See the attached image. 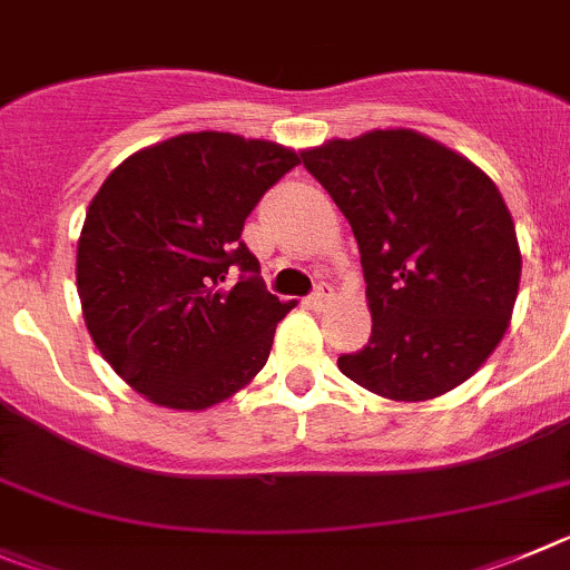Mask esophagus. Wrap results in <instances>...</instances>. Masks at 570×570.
Instances as JSON below:
<instances>
[{
  "instance_id": "esophagus-1",
  "label": "esophagus",
  "mask_w": 570,
  "mask_h": 570,
  "mask_svg": "<svg viewBox=\"0 0 570 570\" xmlns=\"http://www.w3.org/2000/svg\"><path fill=\"white\" fill-rule=\"evenodd\" d=\"M331 299H333V288H331V285H327V282H320V285L313 288V294L307 296V302H311L313 307L327 305V302H331Z\"/></svg>"
}]
</instances>
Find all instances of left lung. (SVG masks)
<instances>
[{"label": "left lung", "mask_w": 570, "mask_h": 570, "mask_svg": "<svg viewBox=\"0 0 570 570\" xmlns=\"http://www.w3.org/2000/svg\"><path fill=\"white\" fill-rule=\"evenodd\" d=\"M362 250L373 333L338 370L395 401L455 390L492 356L520 285L511 214L483 171L412 129L302 153Z\"/></svg>", "instance_id": "1"}]
</instances>
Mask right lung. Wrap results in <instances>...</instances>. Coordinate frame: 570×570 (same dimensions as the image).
<instances>
[{"mask_svg": "<svg viewBox=\"0 0 570 570\" xmlns=\"http://www.w3.org/2000/svg\"><path fill=\"white\" fill-rule=\"evenodd\" d=\"M296 164L268 140L191 132L140 149L104 180L76 282L92 342L129 387L171 410H206L265 367L294 305L265 291L239 234Z\"/></svg>", "mask_w": 570, "mask_h": 570, "instance_id": "add662e5", "label": "right lung"}]
</instances>
